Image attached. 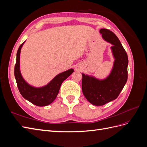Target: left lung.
Listing matches in <instances>:
<instances>
[{
    "instance_id": "1",
    "label": "left lung",
    "mask_w": 147,
    "mask_h": 147,
    "mask_svg": "<svg viewBox=\"0 0 147 147\" xmlns=\"http://www.w3.org/2000/svg\"><path fill=\"white\" fill-rule=\"evenodd\" d=\"M103 38L112 44L115 61L109 76L102 80L82 74V91L84 97L94 105H103L116 99L127 82L128 57L127 53L113 32L101 29Z\"/></svg>"
}]
</instances>
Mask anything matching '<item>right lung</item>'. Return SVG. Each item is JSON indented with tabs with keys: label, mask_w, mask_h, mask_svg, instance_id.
<instances>
[{
	"label": "right lung",
	"mask_w": 147,
	"mask_h": 147,
	"mask_svg": "<svg viewBox=\"0 0 147 147\" xmlns=\"http://www.w3.org/2000/svg\"><path fill=\"white\" fill-rule=\"evenodd\" d=\"M23 43L18 50L15 66V77L17 86L22 96L32 104L39 107L48 105L55 100L62 83L74 72V69H69L56 75L45 86L38 88L31 86L24 81L20 70V51Z\"/></svg>",
	"instance_id": "obj_1"
}]
</instances>
